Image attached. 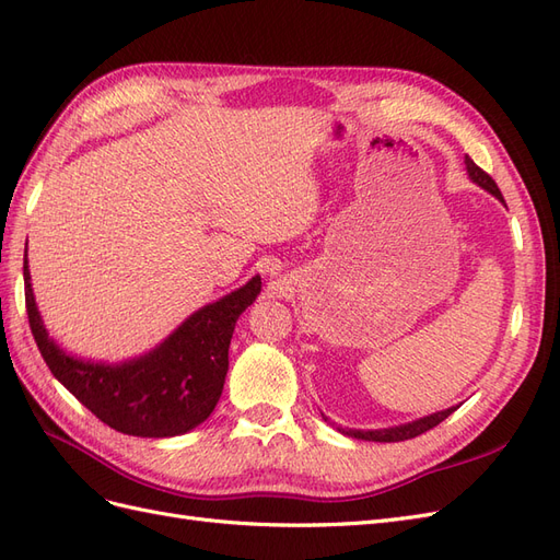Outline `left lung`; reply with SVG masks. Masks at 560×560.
<instances>
[{"mask_svg":"<svg viewBox=\"0 0 560 560\" xmlns=\"http://www.w3.org/2000/svg\"><path fill=\"white\" fill-rule=\"evenodd\" d=\"M465 167H467V175H469V179L477 184V186H481L483 191H488V194H493L500 202H504L502 200V194H500V189H498V184L490 179V175H486L481 167L474 163L469 156H465ZM455 409H460V404L457 406H451V409H444V411H436V413H430V416H422V418H416V420H411V422H401V425H393V428H378V430H354V428H341V425H331L341 432V434H346V436H352V439H362V442H381V444H393V442H406V439H413V436H418V434H422V432H428V430H432V428H436L439 422L442 420H446ZM325 418L327 422H329V418L327 416H322Z\"/></svg>","mask_w":560,"mask_h":560,"instance_id":"obj_1","label":"left lung"}]
</instances>
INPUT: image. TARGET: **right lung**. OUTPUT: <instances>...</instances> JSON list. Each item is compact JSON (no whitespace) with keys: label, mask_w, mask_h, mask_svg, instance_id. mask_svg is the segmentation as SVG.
I'll return each instance as SVG.
<instances>
[{"label":"right lung","mask_w":560,"mask_h":560,"mask_svg":"<svg viewBox=\"0 0 560 560\" xmlns=\"http://www.w3.org/2000/svg\"><path fill=\"white\" fill-rule=\"evenodd\" d=\"M30 329L44 362L105 425L130 436L165 439L196 430L222 397L235 322L261 292V276L198 308L151 350L121 362L81 358L48 334L23 264Z\"/></svg>","instance_id":"right-lung-1"}]
</instances>
